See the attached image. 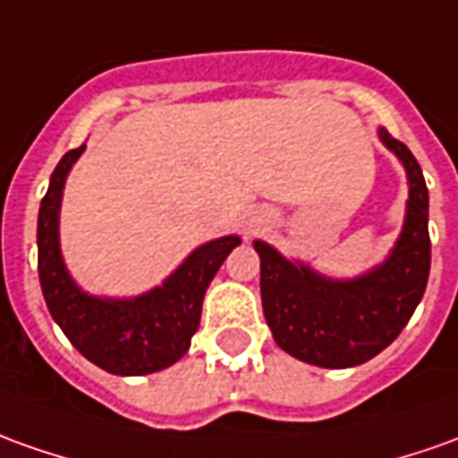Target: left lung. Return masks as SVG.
<instances>
[{
    "label": "left lung",
    "mask_w": 458,
    "mask_h": 458,
    "mask_svg": "<svg viewBox=\"0 0 458 458\" xmlns=\"http://www.w3.org/2000/svg\"><path fill=\"white\" fill-rule=\"evenodd\" d=\"M409 184L402 232L386 259L349 279L317 271L254 239L261 259V307L274 342L311 367H359L384 352L409 324L428 282V191L406 144L379 127Z\"/></svg>",
    "instance_id": "1"
}]
</instances>
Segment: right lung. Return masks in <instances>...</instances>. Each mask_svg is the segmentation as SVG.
Here are the masks:
<instances>
[{
	"label": "right lung",
	"mask_w": 458,
	"mask_h": 458,
	"mask_svg": "<svg viewBox=\"0 0 458 458\" xmlns=\"http://www.w3.org/2000/svg\"><path fill=\"white\" fill-rule=\"evenodd\" d=\"M66 151L49 179L37 219L39 284L52 319L81 356L116 377H144L176 364L189 352L201 319V301L242 236H219L199 244L162 284L137 296L84 292L69 274L59 244V211L66 176L84 154Z\"/></svg>",
	"instance_id": "1"
}]
</instances>
